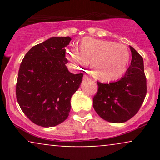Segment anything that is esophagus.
Segmentation results:
<instances>
[{
    "mask_svg": "<svg viewBox=\"0 0 160 160\" xmlns=\"http://www.w3.org/2000/svg\"><path fill=\"white\" fill-rule=\"evenodd\" d=\"M83 79H89V75L88 74H84Z\"/></svg>",
    "mask_w": 160,
    "mask_h": 160,
    "instance_id": "34e87169",
    "label": "esophagus"
}]
</instances>
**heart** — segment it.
I'll return each instance as SVG.
<instances>
[{"label": "heart", "instance_id": "heart-1", "mask_svg": "<svg viewBox=\"0 0 160 160\" xmlns=\"http://www.w3.org/2000/svg\"><path fill=\"white\" fill-rule=\"evenodd\" d=\"M66 57L73 65L81 68L92 63V74L104 81H111L122 76L129 60L128 49L124 45L91 38H83L79 49H67Z\"/></svg>", "mask_w": 160, "mask_h": 160}]
</instances>
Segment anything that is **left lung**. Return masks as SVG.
<instances>
[{
    "instance_id": "obj_1",
    "label": "left lung",
    "mask_w": 160,
    "mask_h": 160,
    "mask_svg": "<svg viewBox=\"0 0 160 160\" xmlns=\"http://www.w3.org/2000/svg\"><path fill=\"white\" fill-rule=\"evenodd\" d=\"M132 61L120 80L109 83L97 81L98 92L93 97V108L104 120L120 123L133 117L144 102L147 79L142 56L130 47Z\"/></svg>"
}]
</instances>
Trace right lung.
<instances>
[{
	"instance_id": "obj_1",
	"label": "right lung",
	"mask_w": 160,
	"mask_h": 160,
	"mask_svg": "<svg viewBox=\"0 0 160 160\" xmlns=\"http://www.w3.org/2000/svg\"><path fill=\"white\" fill-rule=\"evenodd\" d=\"M71 38H51L32 47L20 65L16 87L19 107L32 122L43 127L62 123L69 115L71 96L78 89L82 73L66 67L65 49Z\"/></svg>"
}]
</instances>
